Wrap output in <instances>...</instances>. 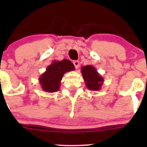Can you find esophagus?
<instances>
[{"mask_svg": "<svg viewBox=\"0 0 147 147\" xmlns=\"http://www.w3.org/2000/svg\"><path fill=\"white\" fill-rule=\"evenodd\" d=\"M73 64H74V65H75V68H76V69H78V67H80V62L75 60V61L73 62Z\"/></svg>", "mask_w": 147, "mask_h": 147, "instance_id": "34e87169", "label": "esophagus"}]
</instances>
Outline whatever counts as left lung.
<instances>
[{"instance_id": "obj_1", "label": "left lung", "mask_w": 147, "mask_h": 147, "mask_svg": "<svg viewBox=\"0 0 147 147\" xmlns=\"http://www.w3.org/2000/svg\"><path fill=\"white\" fill-rule=\"evenodd\" d=\"M87 88L91 91H99L104 83V78L100 75L96 68L92 65L82 66L81 68Z\"/></svg>"}]
</instances>
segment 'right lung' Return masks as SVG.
Listing matches in <instances>:
<instances>
[{"mask_svg":"<svg viewBox=\"0 0 147 147\" xmlns=\"http://www.w3.org/2000/svg\"><path fill=\"white\" fill-rule=\"evenodd\" d=\"M75 69L73 63L69 60H53L47 67L45 72L40 76L39 82L41 88L46 92L52 93L58 91L64 74Z\"/></svg>","mask_w":147,"mask_h":147,"instance_id":"obj_1","label":"right lung"}]
</instances>
